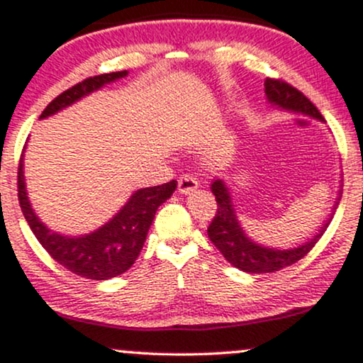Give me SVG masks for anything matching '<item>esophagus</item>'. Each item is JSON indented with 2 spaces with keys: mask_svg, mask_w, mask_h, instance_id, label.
I'll return each mask as SVG.
<instances>
[{
  "mask_svg": "<svg viewBox=\"0 0 363 363\" xmlns=\"http://www.w3.org/2000/svg\"><path fill=\"white\" fill-rule=\"evenodd\" d=\"M198 186H200V182L191 174H184L179 179V193L181 194H191L193 191L198 189Z\"/></svg>",
  "mask_w": 363,
  "mask_h": 363,
  "instance_id": "obj_1",
  "label": "esophagus"
}]
</instances>
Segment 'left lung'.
Masks as SVG:
<instances>
[{"label":"left lung","instance_id":"left-lung-1","mask_svg":"<svg viewBox=\"0 0 363 363\" xmlns=\"http://www.w3.org/2000/svg\"><path fill=\"white\" fill-rule=\"evenodd\" d=\"M265 98L269 105L279 111L306 115V117L317 118L318 122H324V117L313 106V103L303 96L300 91L294 89L293 86L286 84V82L267 79ZM210 189H212L215 200H217V215H215L212 224L208 227L210 241L217 246L218 252L224 255V258L230 265H234L246 274L277 272V270L286 269V267L301 260L315 246V242L320 240L324 230L328 229L330 218H333L341 200L340 189L333 210H330L324 224L318 227L313 236H310L301 245L289 246V248H274V246L262 245V242L252 240L246 234L245 227L241 225L240 217H238L236 205L233 201V193H230L224 179H213Z\"/></svg>","mask_w":363,"mask_h":363}]
</instances>
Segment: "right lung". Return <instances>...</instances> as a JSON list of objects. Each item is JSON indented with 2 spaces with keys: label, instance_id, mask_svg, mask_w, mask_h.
<instances>
[{
  "label": "right lung",
  "instance_id": "obj_1",
  "mask_svg": "<svg viewBox=\"0 0 363 363\" xmlns=\"http://www.w3.org/2000/svg\"><path fill=\"white\" fill-rule=\"evenodd\" d=\"M127 74H129L127 70L111 72V74L96 75V77H89L79 82L60 94L58 98H55L39 118L53 117L58 111L69 108L74 103L81 101L91 93H96L106 84L127 77ZM23 153H26V148H23ZM175 188H177V181L153 186V188L136 189L108 222L91 233L69 236V234L51 230L39 218L29 200V193H27L26 175H23V155L20 158L18 167V201L22 206L23 217L29 222L34 236L60 265L77 276L94 279V281L117 277L133 267L145 246L155 213L160 208V205L172 196Z\"/></svg>",
  "mask_w": 363,
  "mask_h": 363
}]
</instances>
